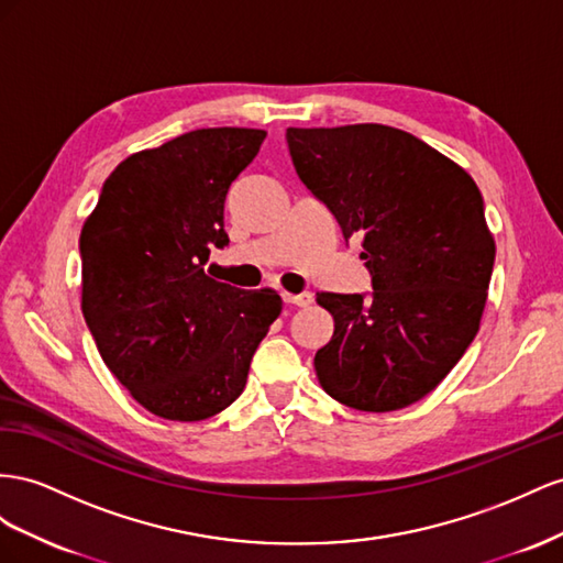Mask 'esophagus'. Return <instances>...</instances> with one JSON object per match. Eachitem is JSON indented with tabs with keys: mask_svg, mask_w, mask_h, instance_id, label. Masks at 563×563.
Here are the masks:
<instances>
[{
	"mask_svg": "<svg viewBox=\"0 0 563 563\" xmlns=\"http://www.w3.org/2000/svg\"><path fill=\"white\" fill-rule=\"evenodd\" d=\"M283 301H285V303H295V307H309V303L313 301V295H311V292H299V295L285 292V295H283Z\"/></svg>",
	"mask_w": 563,
	"mask_h": 563,
	"instance_id": "1",
	"label": "esophagus"
}]
</instances>
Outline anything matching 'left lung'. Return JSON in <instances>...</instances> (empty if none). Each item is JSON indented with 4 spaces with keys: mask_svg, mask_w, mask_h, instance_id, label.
<instances>
[{
    "mask_svg": "<svg viewBox=\"0 0 563 563\" xmlns=\"http://www.w3.org/2000/svg\"><path fill=\"white\" fill-rule=\"evenodd\" d=\"M299 181L363 240L371 292L316 299L334 318L316 375L340 404L400 410L427 396L474 342L495 264L472 176L384 124L285 132Z\"/></svg>",
    "mask_w": 563,
    "mask_h": 563,
    "instance_id": "1",
    "label": "left lung"
}]
</instances>
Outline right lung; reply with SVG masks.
Masks as SVG:
<instances>
[{"label":"right lung","instance_id":"1","mask_svg":"<svg viewBox=\"0 0 563 563\" xmlns=\"http://www.w3.org/2000/svg\"><path fill=\"white\" fill-rule=\"evenodd\" d=\"M264 130H196L126 157L79 235L82 313L110 373L176 422L207 420L243 394L283 299L205 273L227 247L223 202Z\"/></svg>","mask_w":563,"mask_h":563}]
</instances>
